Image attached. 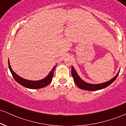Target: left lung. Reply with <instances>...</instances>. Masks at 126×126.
Listing matches in <instances>:
<instances>
[{
	"instance_id": "8db88e82",
	"label": "left lung",
	"mask_w": 126,
	"mask_h": 126,
	"mask_svg": "<svg viewBox=\"0 0 126 126\" xmlns=\"http://www.w3.org/2000/svg\"><path fill=\"white\" fill-rule=\"evenodd\" d=\"M120 70L118 71L117 74L115 75L114 77L110 80L109 81L105 82L104 83H99V84H91V83H87V82L83 81V80L78 76L77 74V72L75 70L74 67L72 66V76L73 78V80H74L75 83L76 85L79 87L80 89H83V90L86 91H94L97 90H100V89H102L104 88L107 87L110 85L113 82L114 80L116 79L119 74Z\"/></svg>"
}]
</instances>
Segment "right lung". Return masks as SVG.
I'll return each instance as SVG.
<instances>
[{
	"label": "right lung",
	"mask_w": 126,
	"mask_h": 126,
	"mask_svg": "<svg viewBox=\"0 0 126 126\" xmlns=\"http://www.w3.org/2000/svg\"><path fill=\"white\" fill-rule=\"evenodd\" d=\"M8 66L10 71H11V73L12 75V76L14 77V79H15L16 81L18 82V83H19L20 85H22L24 87L29 88V89H34L44 88L45 86H47V85L51 83V82L52 81V79H53V75H54V71L55 68H56V65H55L54 67H53L51 71L49 73V74L46 78L41 79V80H30L20 77L19 76L16 74L15 72L13 71L12 69L11 68V65H10L9 60Z\"/></svg>",
	"instance_id": "add662e5"
}]
</instances>
